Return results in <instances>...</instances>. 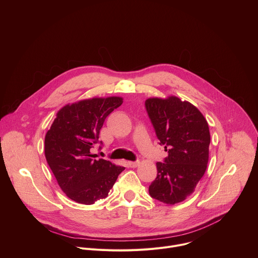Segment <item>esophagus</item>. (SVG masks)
I'll list each match as a JSON object with an SVG mask.
<instances>
[{
  "label": "esophagus",
  "mask_w": 258,
  "mask_h": 258,
  "mask_svg": "<svg viewBox=\"0 0 258 258\" xmlns=\"http://www.w3.org/2000/svg\"><path fill=\"white\" fill-rule=\"evenodd\" d=\"M127 163H128V165H130L131 167H137V166L140 164L139 161H128Z\"/></svg>",
  "instance_id": "obj_1"
}]
</instances>
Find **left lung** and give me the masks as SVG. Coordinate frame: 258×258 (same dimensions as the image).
Masks as SVG:
<instances>
[{
	"label": "left lung",
	"instance_id": "left-lung-1",
	"mask_svg": "<svg viewBox=\"0 0 258 258\" xmlns=\"http://www.w3.org/2000/svg\"><path fill=\"white\" fill-rule=\"evenodd\" d=\"M146 110L160 145L168 156L157 162V176L149 186V194L168 205L190 196L204 175L209 157L208 123L193 104L175 96L149 98Z\"/></svg>",
	"mask_w": 258,
	"mask_h": 258
}]
</instances>
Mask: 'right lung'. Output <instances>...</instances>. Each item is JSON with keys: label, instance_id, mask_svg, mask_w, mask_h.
Instances as JSON below:
<instances>
[{"label": "right lung", "instance_id": "1", "mask_svg": "<svg viewBox=\"0 0 258 258\" xmlns=\"http://www.w3.org/2000/svg\"><path fill=\"white\" fill-rule=\"evenodd\" d=\"M122 102L120 97H108L67 104L47 132V162L61 190L71 200L90 205L107 197L124 170L123 166L97 159L92 153L106 117Z\"/></svg>", "mask_w": 258, "mask_h": 258}]
</instances>
